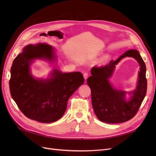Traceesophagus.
I'll list each match as a JSON object with an SVG mask.
<instances>
[{"instance_id":"34e87169","label":"esophagus","mask_w":156,"mask_h":156,"mask_svg":"<svg viewBox=\"0 0 156 156\" xmlns=\"http://www.w3.org/2000/svg\"><path fill=\"white\" fill-rule=\"evenodd\" d=\"M83 77H84V79L87 80V78L88 77V73L87 72L84 73V74H83Z\"/></svg>"}]
</instances>
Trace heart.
Masks as SVG:
<instances>
[{
  "instance_id": "b5f03b06",
  "label": "heart",
  "mask_w": 156,
  "mask_h": 156,
  "mask_svg": "<svg viewBox=\"0 0 156 156\" xmlns=\"http://www.w3.org/2000/svg\"><path fill=\"white\" fill-rule=\"evenodd\" d=\"M107 56H105V57H103V58L101 60V61H100V63L103 64V63L105 62H106V60H107Z\"/></svg>"
}]
</instances>
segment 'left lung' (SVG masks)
<instances>
[{"label": "left lung", "mask_w": 156, "mask_h": 156, "mask_svg": "<svg viewBox=\"0 0 156 156\" xmlns=\"http://www.w3.org/2000/svg\"><path fill=\"white\" fill-rule=\"evenodd\" d=\"M126 56L134 58L140 65L138 84L135 90L128 93L131 94L128 101L125 98V91L113 88L109 82L115 65ZM146 71L144 62L139 51L135 49L127 51L117 60H111L104 66L92 68V76L87 82L91 90L93 109L99 120L108 124L122 123L129 120L136 114L147 89Z\"/></svg>", "instance_id": "obj_1"}]
</instances>
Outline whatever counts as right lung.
I'll return each instance as SVG.
<instances>
[{
  "mask_svg": "<svg viewBox=\"0 0 156 156\" xmlns=\"http://www.w3.org/2000/svg\"><path fill=\"white\" fill-rule=\"evenodd\" d=\"M36 59L55 62L54 48L46 44L25 47L12 66L10 94L25 116L51 123L63 116L69 97L83 84L84 79L81 72L62 73L56 68L49 78L36 79L30 72V65Z\"/></svg>",
  "mask_w": 156,
  "mask_h": 156,
  "instance_id": "1",
  "label": "right lung"
}]
</instances>
